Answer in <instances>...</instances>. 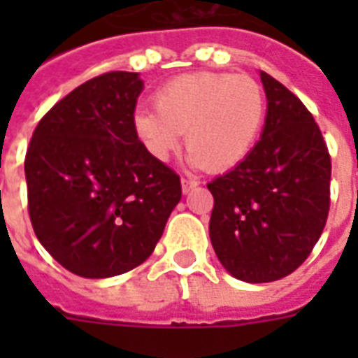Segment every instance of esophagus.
I'll return each mask as SVG.
<instances>
[{
	"mask_svg": "<svg viewBox=\"0 0 358 358\" xmlns=\"http://www.w3.org/2000/svg\"><path fill=\"white\" fill-rule=\"evenodd\" d=\"M196 185H199V180L182 176V191H184V193H189V191L193 189V187H196Z\"/></svg>",
	"mask_w": 358,
	"mask_h": 358,
	"instance_id": "obj_1",
	"label": "esophagus"
}]
</instances>
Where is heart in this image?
<instances>
[{
  "instance_id": "1",
  "label": "heart",
  "mask_w": 358,
  "mask_h": 358,
  "mask_svg": "<svg viewBox=\"0 0 358 358\" xmlns=\"http://www.w3.org/2000/svg\"><path fill=\"white\" fill-rule=\"evenodd\" d=\"M154 108L134 115V131L148 156L167 162L185 131L191 165L229 171L252 150L266 117V98L249 76L195 72L159 87Z\"/></svg>"
}]
</instances>
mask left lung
I'll use <instances>...</instances> for the list:
<instances>
[{
	"label": "left lung",
	"mask_w": 358,
	"mask_h": 358,
	"mask_svg": "<svg viewBox=\"0 0 358 358\" xmlns=\"http://www.w3.org/2000/svg\"><path fill=\"white\" fill-rule=\"evenodd\" d=\"M266 126L250 154L208 184L210 239L245 282L294 273L317 243L331 206V156L305 103L266 72Z\"/></svg>",
	"instance_id": "left-lung-1"
}]
</instances>
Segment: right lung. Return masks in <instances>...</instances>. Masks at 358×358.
<instances>
[{
	"label": "right lung",
	"mask_w": 358,
	"mask_h": 358,
	"mask_svg": "<svg viewBox=\"0 0 358 358\" xmlns=\"http://www.w3.org/2000/svg\"><path fill=\"white\" fill-rule=\"evenodd\" d=\"M135 72H108L59 100L25 154L27 210L42 247L69 271L108 278L156 249L182 199L180 176L134 131Z\"/></svg>",
	"instance_id": "obj_1"
}]
</instances>
